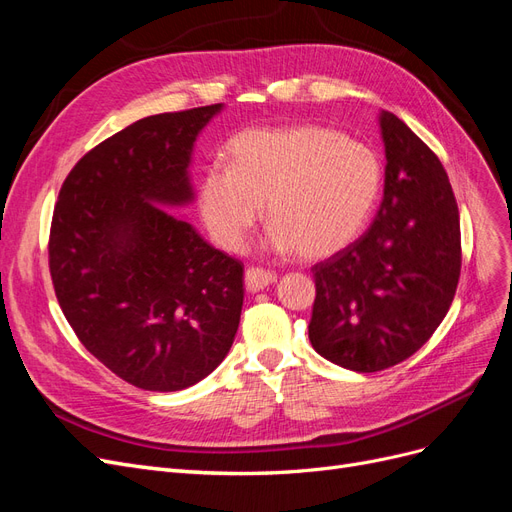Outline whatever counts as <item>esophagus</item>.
I'll list each match as a JSON object with an SVG mask.
<instances>
[{
	"instance_id": "34e87169",
	"label": "esophagus",
	"mask_w": 512,
	"mask_h": 512,
	"mask_svg": "<svg viewBox=\"0 0 512 512\" xmlns=\"http://www.w3.org/2000/svg\"><path fill=\"white\" fill-rule=\"evenodd\" d=\"M274 280H276V274L266 272V270H259V268H249V270L244 272V285H246V289H249L251 293L270 287Z\"/></svg>"
}]
</instances>
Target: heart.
Returning a JSON list of instances; mask_svg holds the SVG:
<instances>
[{"mask_svg": "<svg viewBox=\"0 0 512 512\" xmlns=\"http://www.w3.org/2000/svg\"><path fill=\"white\" fill-rule=\"evenodd\" d=\"M197 183V208L212 240L244 249L266 204L270 246L302 259L342 251L381 189V166L366 144L317 125L246 129L225 146Z\"/></svg>", "mask_w": 512, "mask_h": 512, "instance_id": "obj_1", "label": "heart"}]
</instances>
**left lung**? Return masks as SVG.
<instances>
[{"label":"left lung","mask_w":512,"mask_h":512,"mask_svg":"<svg viewBox=\"0 0 512 512\" xmlns=\"http://www.w3.org/2000/svg\"><path fill=\"white\" fill-rule=\"evenodd\" d=\"M383 202L368 232L317 263L312 349L353 372H378L417 353L447 317L459 280V212L438 157L381 110Z\"/></svg>","instance_id":"left-lung-1"}]
</instances>
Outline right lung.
I'll use <instances>...</instances> for the list:
<instances>
[{
  "label": "right lung",
  "mask_w": 512,
  "mask_h": 512,
  "mask_svg": "<svg viewBox=\"0 0 512 512\" xmlns=\"http://www.w3.org/2000/svg\"><path fill=\"white\" fill-rule=\"evenodd\" d=\"M221 110L131 123L59 191L48 244L59 306L91 355L146 391L200 383L240 325L242 266L168 212L193 204V146Z\"/></svg>",
  "instance_id": "1"
}]
</instances>
